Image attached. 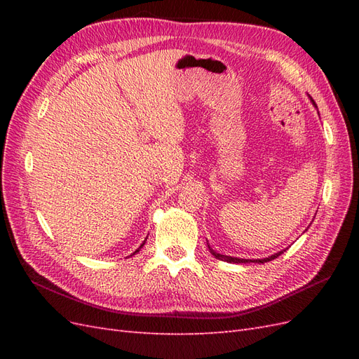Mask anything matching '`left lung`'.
I'll use <instances>...</instances> for the list:
<instances>
[{"label": "left lung", "instance_id": "left-lung-1", "mask_svg": "<svg viewBox=\"0 0 359 359\" xmlns=\"http://www.w3.org/2000/svg\"><path fill=\"white\" fill-rule=\"evenodd\" d=\"M310 97V95H309ZM310 100H311V103H313V106L316 107L318 109V106H316V103H314V100L311 99L310 97ZM319 114V112H318ZM208 244V243H206ZM208 248H210V253L215 257V259H219V260H223V262H229V264H250V262H255V264H265V262H269V260H273V259H276V257H278L281 253L285 252V250H281V252H278V253H274V255H271V256H268V257H264V259H240V257H232V256H226V255H220V253H217L215 250L208 244Z\"/></svg>", "mask_w": 359, "mask_h": 359}]
</instances>
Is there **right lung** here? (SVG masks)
Masks as SVG:
<instances>
[{"label":"right lung","mask_w":359,"mask_h":359,"mask_svg":"<svg viewBox=\"0 0 359 359\" xmlns=\"http://www.w3.org/2000/svg\"><path fill=\"white\" fill-rule=\"evenodd\" d=\"M145 241H147V238H145ZM145 241H144V243H142V244H140V245H139V247H137V248H136V250H135V252H133V253H132V255H130V256H133V255H136V253H139V250H140V248H142V247H144V245H145Z\"/></svg>","instance_id":"add662e5"}]
</instances>
